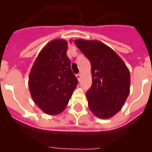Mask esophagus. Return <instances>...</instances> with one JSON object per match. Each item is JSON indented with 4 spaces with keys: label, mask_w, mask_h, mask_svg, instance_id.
<instances>
[{
    "label": "esophagus",
    "mask_w": 152,
    "mask_h": 152,
    "mask_svg": "<svg viewBox=\"0 0 152 152\" xmlns=\"http://www.w3.org/2000/svg\"><path fill=\"white\" fill-rule=\"evenodd\" d=\"M81 77H82V74H81V73H79V74H77V75H76V78L78 79L79 81L81 80Z\"/></svg>",
    "instance_id": "34e87169"
}]
</instances>
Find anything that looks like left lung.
Masks as SVG:
<instances>
[{
  "instance_id": "8db88e82",
  "label": "left lung",
  "mask_w": 152,
  "mask_h": 152,
  "mask_svg": "<svg viewBox=\"0 0 152 152\" xmlns=\"http://www.w3.org/2000/svg\"><path fill=\"white\" fill-rule=\"evenodd\" d=\"M74 42L91 65L92 85L86 94L91 111L102 119L113 117L129 95V70L122 59L101 42L76 39Z\"/></svg>"
}]
</instances>
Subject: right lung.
I'll return each instance as SVG.
<instances>
[{"label":"right lung","instance_id":"obj_1","mask_svg":"<svg viewBox=\"0 0 152 152\" xmlns=\"http://www.w3.org/2000/svg\"><path fill=\"white\" fill-rule=\"evenodd\" d=\"M68 42L55 39L38 55L29 74V90L37 106L49 115L64 111L78 80L67 56Z\"/></svg>","mask_w":152,"mask_h":152}]
</instances>
